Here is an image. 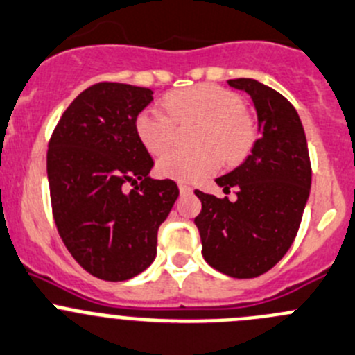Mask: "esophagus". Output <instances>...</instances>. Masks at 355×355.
Masks as SVG:
<instances>
[{
	"label": "esophagus",
	"instance_id": "1",
	"mask_svg": "<svg viewBox=\"0 0 355 355\" xmlns=\"http://www.w3.org/2000/svg\"><path fill=\"white\" fill-rule=\"evenodd\" d=\"M178 187H180V191H181V195H188V193H191V187L190 184H187V183H178Z\"/></svg>",
	"mask_w": 355,
	"mask_h": 355
}]
</instances>
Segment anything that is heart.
Listing matches in <instances>:
<instances>
[{
  "label": "heart",
  "mask_w": 355,
  "mask_h": 355,
  "mask_svg": "<svg viewBox=\"0 0 355 355\" xmlns=\"http://www.w3.org/2000/svg\"><path fill=\"white\" fill-rule=\"evenodd\" d=\"M164 106L144 107L136 118V132L151 155H160L172 144L174 119L202 121L195 151L171 150L158 160V172L178 181H197L219 168L221 160L237 162L249 150L252 125L237 94L223 87L204 85L175 90L164 99ZM171 114L172 119L168 116Z\"/></svg>",
  "instance_id": "1"
}]
</instances>
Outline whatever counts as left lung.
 <instances>
[{
	"label": "left lung",
	"instance_id": "left-lung-1",
	"mask_svg": "<svg viewBox=\"0 0 355 355\" xmlns=\"http://www.w3.org/2000/svg\"><path fill=\"white\" fill-rule=\"evenodd\" d=\"M248 94L258 118L251 153L216 178L237 200L195 190L202 211L195 218L205 261L225 275L251 279L281 261L298 234L310 195L312 168L302 120L284 96L258 80H228Z\"/></svg>",
	"mask_w": 355,
	"mask_h": 355
}]
</instances>
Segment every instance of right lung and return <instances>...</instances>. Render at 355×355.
<instances>
[{
  "label": "right lung",
  "instance_id": "1",
  "mask_svg": "<svg viewBox=\"0 0 355 355\" xmlns=\"http://www.w3.org/2000/svg\"><path fill=\"white\" fill-rule=\"evenodd\" d=\"M153 90L97 83L64 111L49 143L46 174L53 219L76 261L97 279L127 281L157 256V234L180 195L151 180L155 162L136 132ZM127 182L140 184L124 191Z\"/></svg>",
  "mask_w": 355,
  "mask_h": 355
}]
</instances>
